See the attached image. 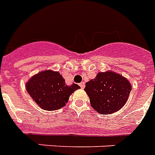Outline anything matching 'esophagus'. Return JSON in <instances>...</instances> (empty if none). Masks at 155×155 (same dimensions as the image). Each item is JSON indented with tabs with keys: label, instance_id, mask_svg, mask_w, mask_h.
<instances>
[{
	"label": "esophagus",
	"instance_id": "esophagus-1",
	"mask_svg": "<svg viewBox=\"0 0 155 155\" xmlns=\"http://www.w3.org/2000/svg\"><path fill=\"white\" fill-rule=\"evenodd\" d=\"M79 86L81 87V88H82V89H83V88L85 87V83L84 82H81V83H79Z\"/></svg>",
	"mask_w": 155,
	"mask_h": 155
}]
</instances>
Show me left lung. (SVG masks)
Returning a JSON list of instances; mask_svg holds the SVG:
<instances>
[{"label": "left lung", "mask_w": 155, "mask_h": 155, "mask_svg": "<svg viewBox=\"0 0 155 155\" xmlns=\"http://www.w3.org/2000/svg\"><path fill=\"white\" fill-rule=\"evenodd\" d=\"M84 90L93 109L101 114H111L125 104L131 86L123 76L106 72L99 73L95 78L87 82Z\"/></svg>", "instance_id": "8db88e82"}]
</instances>
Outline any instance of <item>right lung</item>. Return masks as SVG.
<instances>
[{
    "label": "right lung",
    "mask_w": 155,
    "mask_h": 155,
    "mask_svg": "<svg viewBox=\"0 0 155 155\" xmlns=\"http://www.w3.org/2000/svg\"><path fill=\"white\" fill-rule=\"evenodd\" d=\"M79 88L75 83L67 86L60 73L51 70L38 73L26 84L27 91L33 101L49 111L64 106L71 94Z\"/></svg>",
    "instance_id": "add662e5"
}]
</instances>
